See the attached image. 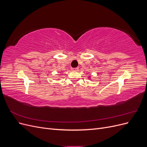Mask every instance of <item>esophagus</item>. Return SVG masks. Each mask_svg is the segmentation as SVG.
<instances>
[{
    "label": "esophagus",
    "mask_w": 147,
    "mask_h": 147,
    "mask_svg": "<svg viewBox=\"0 0 147 147\" xmlns=\"http://www.w3.org/2000/svg\"><path fill=\"white\" fill-rule=\"evenodd\" d=\"M78 70V67H77V68H72L71 69V70H72V71H77Z\"/></svg>",
    "instance_id": "34e87169"
}]
</instances>
